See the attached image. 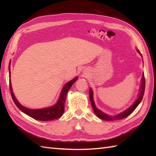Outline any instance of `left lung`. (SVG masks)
I'll list each match as a JSON object with an SVG mask.
<instances>
[{"label": "left lung", "instance_id": "obj_1", "mask_svg": "<svg viewBox=\"0 0 156 156\" xmlns=\"http://www.w3.org/2000/svg\"><path fill=\"white\" fill-rule=\"evenodd\" d=\"M136 50L142 57V55L141 54L140 51H139L137 49H136ZM145 77H144V74H142V78L141 80L140 92H139L138 97L136 99V101L134 102V103L133 105H131L128 108L126 109V110L115 116H111V115H108L107 114H106L102 111L99 110V109L96 107L94 101V98H93V91H92V89L90 88V90H89V97H90V101L92 109H93L94 113L98 118H100L102 119V120H105V121H115V120H118V119H122L125 117H127V116H129L134 111L135 109L137 108V106L140 105L141 101H142V98H143L144 92H145Z\"/></svg>", "mask_w": 156, "mask_h": 156}]
</instances>
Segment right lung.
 <instances>
[{
	"label": "right lung",
	"instance_id": "1",
	"mask_svg": "<svg viewBox=\"0 0 156 156\" xmlns=\"http://www.w3.org/2000/svg\"><path fill=\"white\" fill-rule=\"evenodd\" d=\"M11 61L9 62V85H10V90H11V97L15 104L16 105L20 110L23 112H24L26 115H27L29 117L34 118L38 121H52L54 119H58L61 117L62 114L64 112V104L66 102V96L69 88H71L72 84L78 80V77L76 76L72 80L67 82L63 87L61 91V93L59 94V97L57 102L49 107L38 108V109H31L28 108L27 107L23 106L21 104L19 103V102L16 98L15 96L12 92V84L11 82Z\"/></svg>",
	"mask_w": 156,
	"mask_h": 156
}]
</instances>
